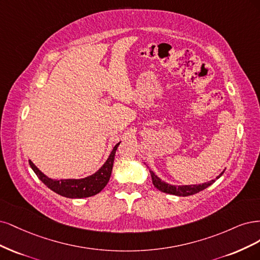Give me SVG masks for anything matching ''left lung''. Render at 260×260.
<instances>
[{"label":"left lung","instance_id":"obj_1","mask_svg":"<svg viewBox=\"0 0 260 260\" xmlns=\"http://www.w3.org/2000/svg\"><path fill=\"white\" fill-rule=\"evenodd\" d=\"M150 174H151L152 182H153V185H154V187L156 189H158V190L162 191V192H165V193L174 194V196H179V197H188V196L196 194V193H198V192L206 189L208 186H211L212 183L215 181V179H213V180H211L209 182H205V183H202V185H199V186L194 185V186H179V187H176V186L169 185V183L162 181L152 171H150ZM222 174H223V172L217 178H219Z\"/></svg>","mask_w":260,"mask_h":260}]
</instances>
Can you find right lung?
Here are the masks:
<instances>
[{"label":"right lung","instance_id":"right-lung-1","mask_svg":"<svg viewBox=\"0 0 260 260\" xmlns=\"http://www.w3.org/2000/svg\"><path fill=\"white\" fill-rule=\"evenodd\" d=\"M119 145L120 142L118 145H115L111 154L109 155L108 160L102 167H100L98 172L83 179H51L42 173L31 161H29V164L33 172H35L39 177V179L43 182L47 188L53 190L59 196L71 199L88 198L99 193V192L107 186L109 179H110L114 155Z\"/></svg>","mask_w":260,"mask_h":260}]
</instances>
